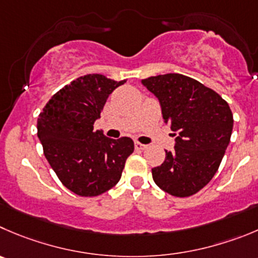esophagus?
Returning <instances> with one entry per match:
<instances>
[{
    "label": "esophagus",
    "mask_w": 258,
    "mask_h": 258,
    "mask_svg": "<svg viewBox=\"0 0 258 258\" xmlns=\"http://www.w3.org/2000/svg\"><path fill=\"white\" fill-rule=\"evenodd\" d=\"M136 148L137 149H142V151H143V149H146L147 148V146L146 144H142V143H139V142H136Z\"/></svg>",
    "instance_id": "obj_1"
}]
</instances>
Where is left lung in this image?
Here are the masks:
<instances>
[{
	"instance_id": "left-lung-1",
	"label": "left lung",
	"mask_w": 258,
	"mask_h": 258,
	"mask_svg": "<svg viewBox=\"0 0 258 258\" xmlns=\"http://www.w3.org/2000/svg\"><path fill=\"white\" fill-rule=\"evenodd\" d=\"M158 99L162 116L175 132V149L152 168L156 185L177 198L200 191L214 177L230 142L233 114L214 90L187 76L167 73L142 80Z\"/></svg>"
}]
</instances>
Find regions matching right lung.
I'll return each instance as SVG.
<instances>
[{
  "mask_svg": "<svg viewBox=\"0 0 258 258\" xmlns=\"http://www.w3.org/2000/svg\"><path fill=\"white\" fill-rule=\"evenodd\" d=\"M126 82L86 75L64 86L38 117L44 156L60 182L80 196H97L119 182L125 161L134 152L127 137L111 139L94 131L107 97Z\"/></svg>",
  "mask_w": 258,
  "mask_h": 258,
  "instance_id": "obj_1",
  "label": "right lung"
}]
</instances>
